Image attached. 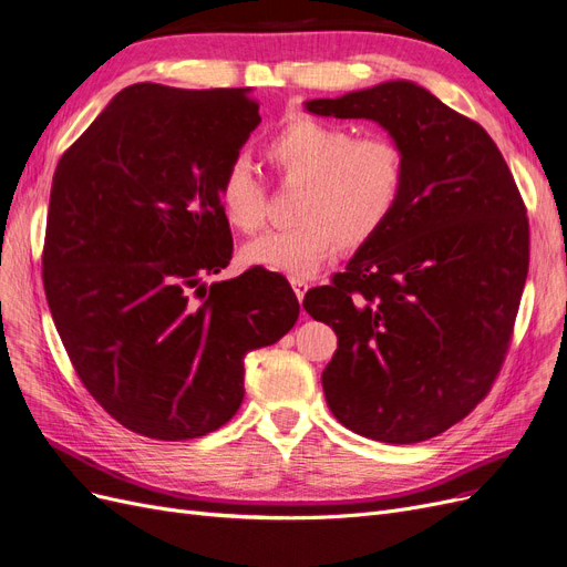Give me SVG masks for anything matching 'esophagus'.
Instances as JSON below:
<instances>
[{"mask_svg":"<svg viewBox=\"0 0 567 567\" xmlns=\"http://www.w3.org/2000/svg\"><path fill=\"white\" fill-rule=\"evenodd\" d=\"M290 284H292V290H296V296H298V300L302 302V298H305V292L309 290V281H307V279H300V277H292V279H290Z\"/></svg>","mask_w":567,"mask_h":567,"instance_id":"1","label":"esophagus"}]
</instances>
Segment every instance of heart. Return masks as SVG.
<instances>
[{"mask_svg": "<svg viewBox=\"0 0 567 567\" xmlns=\"http://www.w3.org/2000/svg\"><path fill=\"white\" fill-rule=\"evenodd\" d=\"M281 184H302L286 230L267 233L241 248L248 265L309 277L342 244L372 241L400 207L406 184L404 148L389 134H362L311 116H292L262 144ZM225 218L244 235L267 218V188L244 161H233L218 181Z\"/></svg>", "mask_w": 567, "mask_h": 567, "instance_id": "b5f03b06", "label": "heart"}]
</instances>
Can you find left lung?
I'll return each instance as SVG.
<instances>
[{
  "label": "left lung",
  "instance_id": "left-lung-1",
  "mask_svg": "<svg viewBox=\"0 0 567 567\" xmlns=\"http://www.w3.org/2000/svg\"><path fill=\"white\" fill-rule=\"evenodd\" d=\"M307 111L377 121L406 155L386 228L302 302L337 334L321 377L328 406L362 437L430 440L463 421L503 368L528 277L526 205L488 132L416 83Z\"/></svg>",
  "mask_w": 567,
  "mask_h": 567
}]
</instances>
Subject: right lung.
<instances>
[{"label":"right lung","instance_id":"right-lung-1","mask_svg":"<svg viewBox=\"0 0 567 567\" xmlns=\"http://www.w3.org/2000/svg\"><path fill=\"white\" fill-rule=\"evenodd\" d=\"M260 123L248 87L134 83L60 157L43 290L66 355L102 410L151 440H195L244 400V355L296 326L275 271L230 265L218 181Z\"/></svg>","mask_w":567,"mask_h":567}]
</instances>
